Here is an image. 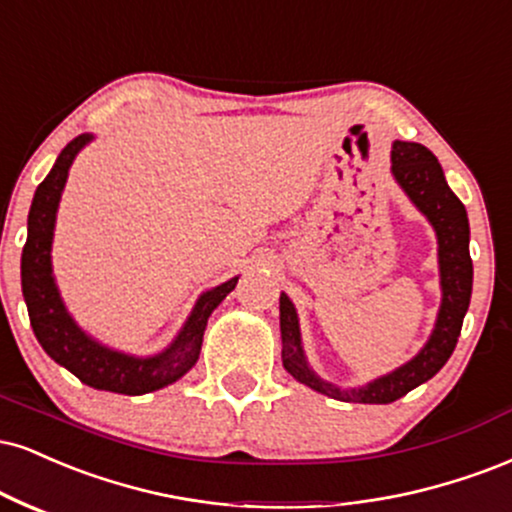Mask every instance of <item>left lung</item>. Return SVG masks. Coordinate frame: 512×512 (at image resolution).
Wrapping results in <instances>:
<instances>
[{"label": "left lung", "mask_w": 512, "mask_h": 512, "mask_svg": "<svg viewBox=\"0 0 512 512\" xmlns=\"http://www.w3.org/2000/svg\"><path fill=\"white\" fill-rule=\"evenodd\" d=\"M391 176L408 195V200L427 217L436 233V255H439V283L441 305L436 315L434 329L429 334L420 353L412 360L367 381L365 386L341 389L319 377L307 362L303 336H300L298 310L286 293L279 298L281 319V360L286 372L295 381L310 386L312 391L343 400V403H393L405 393L417 389L434 377L453 355L460 329L472 295V260H470V221L465 205L458 195L448 188L443 169L432 152L420 143L396 140L391 147Z\"/></svg>", "instance_id": "obj_1"}]
</instances>
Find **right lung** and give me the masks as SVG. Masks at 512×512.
Returning <instances> with one entry per match:
<instances>
[{
  "instance_id": "1",
  "label": "right lung",
  "mask_w": 512,
  "mask_h": 512,
  "mask_svg": "<svg viewBox=\"0 0 512 512\" xmlns=\"http://www.w3.org/2000/svg\"><path fill=\"white\" fill-rule=\"evenodd\" d=\"M95 140L92 133L73 138L59 152L57 162L45 181L35 190L33 205L28 212V240L21 255V286L28 305L30 326L45 353L71 374L100 391L123 393V396H143L174 384L190 372L200 357L202 336L207 319L217 310L221 300L236 288L238 276L200 293L193 310L181 326L174 341L155 355H128L123 350L109 348L92 338L83 326H78L66 310L57 279L52 269V240L57 226L59 200L64 193L66 178L73 159L85 145Z\"/></svg>"
}]
</instances>
